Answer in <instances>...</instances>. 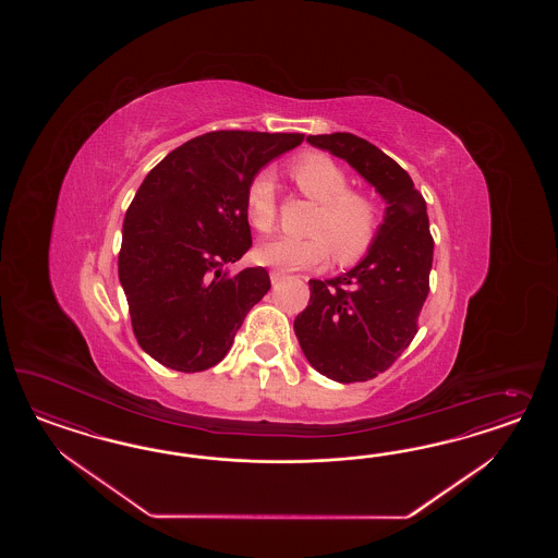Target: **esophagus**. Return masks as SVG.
<instances>
[{
  "label": "esophagus",
  "instance_id": "1",
  "mask_svg": "<svg viewBox=\"0 0 558 558\" xmlns=\"http://www.w3.org/2000/svg\"><path fill=\"white\" fill-rule=\"evenodd\" d=\"M287 278V274H282V271H271L270 274V280L271 284H278V282H282Z\"/></svg>",
  "mask_w": 558,
  "mask_h": 558
}]
</instances>
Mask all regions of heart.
Masks as SVG:
<instances>
[{"label": "heart", "mask_w": 558, "mask_h": 558, "mask_svg": "<svg viewBox=\"0 0 558 558\" xmlns=\"http://www.w3.org/2000/svg\"><path fill=\"white\" fill-rule=\"evenodd\" d=\"M290 175L306 198L319 204L308 227L313 236H276L255 250L262 266L278 271L311 270L333 255L339 266L357 264L380 231V206L352 190L348 171L323 153H308L290 166ZM247 215L259 233L276 225V184L270 171H257L245 187Z\"/></svg>", "instance_id": "1"}]
</instances>
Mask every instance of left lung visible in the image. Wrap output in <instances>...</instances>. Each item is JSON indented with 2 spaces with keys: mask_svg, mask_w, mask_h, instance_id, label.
I'll return each mask as SVG.
<instances>
[{
  "mask_svg": "<svg viewBox=\"0 0 558 558\" xmlns=\"http://www.w3.org/2000/svg\"><path fill=\"white\" fill-rule=\"evenodd\" d=\"M306 141L345 159L387 203L371 252L348 274L308 280L311 301L294 319L315 371L343 385L364 383L390 368L417 333L434 262L427 208L405 169L366 138L333 133Z\"/></svg>",
  "mask_w": 558,
  "mask_h": 558,
  "instance_id": "1",
  "label": "left lung"
}]
</instances>
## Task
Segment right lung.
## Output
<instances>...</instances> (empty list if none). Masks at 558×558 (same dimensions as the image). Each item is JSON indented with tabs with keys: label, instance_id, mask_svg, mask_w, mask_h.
I'll return each mask as SVG.
<instances>
[{
	"label": "right lung",
	"instance_id": "add662e5",
	"mask_svg": "<svg viewBox=\"0 0 558 558\" xmlns=\"http://www.w3.org/2000/svg\"><path fill=\"white\" fill-rule=\"evenodd\" d=\"M301 133L213 131L147 173L122 225L119 278L138 345L178 372L219 364L270 290L264 268L229 274L252 247L245 187Z\"/></svg>",
	"mask_w": 558,
	"mask_h": 558
}]
</instances>
